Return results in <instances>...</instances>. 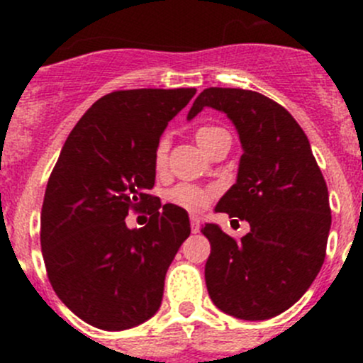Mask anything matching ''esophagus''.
<instances>
[{
  "mask_svg": "<svg viewBox=\"0 0 363 363\" xmlns=\"http://www.w3.org/2000/svg\"><path fill=\"white\" fill-rule=\"evenodd\" d=\"M191 232L199 233L200 232V221L199 218H191Z\"/></svg>",
  "mask_w": 363,
  "mask_h": 363,
  "instance_id": "obj_1",
  "label": "esophagus"
}]
</instances>
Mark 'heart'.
Listing matches in <instances>:
<instances>
[{"label":"heart","mask_w":363,"mask_h":363,"mask_svg":"<svg viewBox=\"0 0 363 363\" xmlns=\"http://www.w3.org/2000/svg\"><path fill=\"white\" fill-rule=\"evenodd\" d=\"M225 135L228 133L219 126H202L196 130V142H199V145L205 152H211V149ZM168 149H170V140H168V137H161L155 149V168L158 172L164 170V167H167ZM218 193L219 189L216 186L177 184L168 191L167 199L174 205H177V207L184 208V211L199 214V212L208 207V203L218 196Z\"/></svg>","instance_id":"heart-1"}]
</instances>
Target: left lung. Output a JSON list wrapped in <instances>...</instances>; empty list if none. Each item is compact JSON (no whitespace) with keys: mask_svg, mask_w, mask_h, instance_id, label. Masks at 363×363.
Listing matches in <instances>:
<instances>
[{"mask_svg":"<svg viewBox=\"0 0 363 363\" xmlns=\"http://www.w3.org/2000/svg\"><path fill=\"white\" fill-rule=\"evenodd\" d=\"M203 107L232 119L244 149L237 182L216 212L251 226L240 240L216 225L203 226L211 242L205 284L230 316L269 320L294 306L323 265L332 223L327 182L303 130L274 100L256 91L208 87L188 119Z\"/></svg>","mask_w":363,"mask_h":363,"instance_id":"left-lung-1","label":"left lung"}]
</instances>
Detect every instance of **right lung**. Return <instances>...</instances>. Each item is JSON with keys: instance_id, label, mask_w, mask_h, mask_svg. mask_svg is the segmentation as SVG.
Instances as JSON below:
<instances>
[{"instance_id": "obj_1", "label": "right lung", "mask_w": 363, "mask_h": 363, "mask_svg": "<svg viewBox=\"0 0 363 363\" xmlns=\"http://www.w3.org/2000/svg\"><path fill=\"white\" fill-rule=\"evenodd\" d=\"M196 89L113 91L93 104L68 135L42 205L47 277L80 320L101 330L137 327L160 309L164 276L189 237V218L161 207L155 149L168 121ZM144 210L130 230L123 218Z\"/></svg>"}]
</instances>
